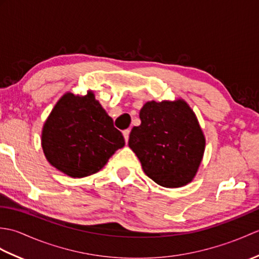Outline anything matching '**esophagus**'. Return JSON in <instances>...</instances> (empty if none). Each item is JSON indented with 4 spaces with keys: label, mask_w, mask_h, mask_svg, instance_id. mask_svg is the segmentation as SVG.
Returning a JSON list of instances; mask_svg holds the SVG:
<instances>
[{
    "label": "esophagus",
    "mask_w": 259,
    "mask_h": 259,
    "mask_svg": "<svg viewBox=\"0 0 259 259\" xmlns=\"http://www.w3.org/2000/svg\"><path fill=\"white\" fill-rule=\"evenodd\" d=\"M122 134H123L125 142H128V140H129V135H130V130H129V129H125V130L122 131Z\"/></svg>",
    "instance_id": "esophagus-1"
}]
</instances>
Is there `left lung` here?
<instances>
[{
  "label": "left lung",
  "mask_w": 259,
  "mask_h": 259,
  "mask_svg": "<svg viewBox=\"0 0 259 259\" xmlns=\"http://www.w3.org/2000/svg\"><path fill=\"white\" fill-rule=\"evenodd\" d=\"M129 147L156 184L178 188L195 177L205 151V137L195 113L183 100L147 102Z\"/></svg>",
  "instance_id": "left-lung-1"
}]
</instances>
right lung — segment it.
<instances>
[{
  "instance_id": "obj_1",
  "label": "right lung",
  "mask_w": 259,
  "mask_h": 259,
  "mask_svg": "<svg viewBox=\"0 0 259 259\" xmlns=\"http://www.w3.org/2000/svg\"><path fill=\"white\" fill-rule=\"evenodd\" d=\"M123 146L122 134L92 92L84 97L64 95L43 125L42 148L48 161L73 178L98 172Z\"/></svg>"
}]
</instances>
